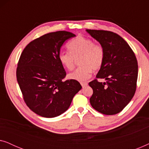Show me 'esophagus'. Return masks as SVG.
Here are the masks:
<instances>
[{"label": "esophagus", "mask_w": 149, "mask_h": 149, "mask_svg": "<svg viewBox=\"0 0 149 149\" xmlns=\"http://www.w3.org/2000/svg\"><path fill=\"white\" fill-rule=\"evenodd\" d=\"M87 84H88V83H87V82H81V86H82L83 87H86L87 85Z\"/></svg>", "instance_id": "obj_1"}]
</instances>
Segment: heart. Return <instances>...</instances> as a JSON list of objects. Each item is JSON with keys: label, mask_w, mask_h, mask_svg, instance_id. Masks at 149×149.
Masks as SVG:
<instances>
[{"label": "heart", "mask_w": 149, "mask_h": 149, "mask_svg": "<svg viewBox=\"0 0 149 149\" xmlns=\"http://www.w3.org/2000/svg\"><path fill=\"white\" fill-rule=\"evenodd\" d=\"M68 48L70 52H62L58 55L60 64L68 70H72L75 60L80 58L79 64L81 66L68 74L69 79L83 82L91 77L93 70H98L102 66L104 50L101 45L93 43L92 40L78 36L69 42Z\"/></svg>", "instance_id": "obj_1"}]
</instances>
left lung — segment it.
<instances>
[{
    "label": "left lung",
    "instance_id": "obj_1",
    "mask_svg": "<svg viewBox=\"0 0 149 149\" xmlns=\"http://www.w3.org/2000/svg\"><path fill=\"white\" fill-rule=\"evenodd\" d=\"M103 47L104 60L95 79L89 83L93 89L89 102L104 115L121 112L134 97L138 79V62L127 42L117 34L107 30H86Z\"/></svg>",
    "mask_w": 149,
    "mask_h": 149
}]
</instances>
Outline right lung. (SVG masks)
Returning a JSON list of instances; mask_svg holds the SVG:
<instances>
[{
  "label": "right lung",
  "instance_id": "add662e5",
  "mask_svg": "<svg viewBox=\"0 0 149 149\" xmlns=\"http://www.w3.org/2000/svg\"><path fill=\"white\" fill-rule=\"evenodd\" d=\"M76 36L57 31L32 40L24 48L16 76L26 105L37 115L58 117L66 111L82 87L76 80L63 81L66 73L58 60L61 47Z\"/></svg>",
  "mask_w": 149,
  "mask_h": 149
}]
</instances>
